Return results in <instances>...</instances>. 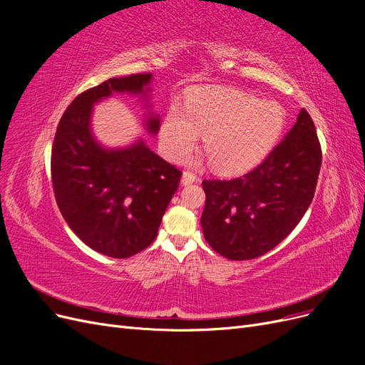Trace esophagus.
<instances>
[{
    "label": "esophagus",
    "instance_id": "34e87169",
    "mask_svg": "<svg viewBox=\"0 0 365 365\" xmlns=\"http://www.w3.org/2000/svg\"><path fill=\"white\" fill-rule=\"evenodd\" d=\"M196 181H200V178H197L195 173H192V172H184L182 173V178H181V184L182 185H190V184L196 182Z\"/></svg>",
    "mask_w": 365,
    "mask_h": 365
}]
</instances>
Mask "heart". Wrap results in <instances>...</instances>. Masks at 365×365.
Listing matches in <instances>:
<instances>
[{
    "mask_svg": "<svg viewBox=\"0 0 365 365\" xmlns=\"http://www.w3.org/2000/svg\"><path fill=\"white\" fill-rule=\"evenodd\" d=\"M284 129L283 108L272 101L233 88H196L184 109L172 103L161 128L160 143L172 161H181L196 146L200 134L212 168L236 175L256 168L277 145Z\"/></svg>",
    "mask_w": 365,
    "mask_h": 365,
    "instance_id": "heart-1",
    "label": "heart"
}]
</instances>
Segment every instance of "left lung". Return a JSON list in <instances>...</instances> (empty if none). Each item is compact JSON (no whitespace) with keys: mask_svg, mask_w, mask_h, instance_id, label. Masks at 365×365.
<instances>
[{"mask_svg":"<svg viewBox=\"0 0 365 365\" xmlns=\"http://www.w3.org/2000/svg\"><path fill=\"white\" fill-rule=\"evenodd\" d=\"M322 148L314 121L302 109L269 155L233 180H204V237L220 256L250 260L277 247L314 200Z\"/></svg>","mask_w":365,"mask_h":365,"instance_id":"obj_1","label":"left lung"}]
</instances>
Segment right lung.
<instances>
[{"mask_svg":"<svg viewBox=\"0 0 365 365\" xmlns=\"http://www.w3.org/2000/svg\"><path fill=\"white\" fill-rule=\"evenodd\" d=\"M152 74L113 77L77 96L63 113L51 149V180L65 222L85 245L126 259L148 248L181 180V172L143 138L106 148L93 134L94 105L114 94L138 96L148 109L145 129L157 135L150 105Z\"/></svg>","mask_w":365,"mask_h":365,"instance_id":"1","label":"right lung"}]
</instances>
